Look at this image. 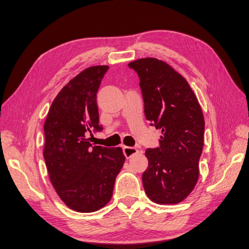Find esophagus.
Listing matches in <instances>:
<instances>
[{
	"label": "esophagus",
	"mask_w": 249,
	"mask_h": 249,
	"mask_svg": "<svg viewBox=\"0 0 249 249\" xmlns=\"http://www.w3.org/2000/svg\"><path fill=\"white\" fill-rule=\"evenodd\" d=\"M123 152H124V155L127 159H129L130 157H132L133 155L138 154L139 153V150L136 148L133 147H124L123 148Z\"/></svg>",
	"instance_id": "1"
}]
</instances>
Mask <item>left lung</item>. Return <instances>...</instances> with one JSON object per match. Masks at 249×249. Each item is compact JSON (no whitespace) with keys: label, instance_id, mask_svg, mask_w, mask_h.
Listing matches in <instances>:
<instances>
[{"label":"left lung","instance_id":"obj_1","mask_svg":"<svg viewBox=\"0 0 249 249\" xmlns=\"http://www.w3.org/2000/svg\"><path fill=\"white\" fill-rule=\"evenodd\" d=\"M128 66L140 76L146 119L161 131L160 147L146 150L143 188L156 204L181 203L198 180L205 130L202 108L186 79L166 62L142 58Z\"/></svg>","mask_w":249,"mask_h":249}]
</instances>
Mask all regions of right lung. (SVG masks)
Instances as JSON below:
<instances>
[{
    "instance_id": "add662e5",
    "label": "right lung",
    "mask_w": 249,
    "mask_h": 249,
    "mask_svg": "<svg viewBox=\"0 0 249 249\" xmlns=\"http://www.w3.org/2000/svg\"><path fill=\"white\" fill-rule=\"evenodd\" d=\"M108 66L88 67L70 79L53 101L44 122L43 156L50 180L71 210L95 212L113 196L125 161L122 149L93 146L92 130H101L96 94Z\"/></svg>"
}]
</instances>
